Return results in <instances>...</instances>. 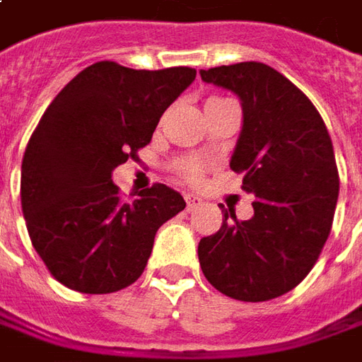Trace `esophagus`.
Segmentation results:
<instances>
[{"mask_svg": "<svg viewBox=\"0 0 362 362\" xmlns=\"http://www.w3.org/2000/svg\"><path fill=\"white\" fill-rule=\"evenodd\" d=\"M185 201H187V211H193V209H197V206L203 205V199H201L199 195H193V193L185 195Z\"/></svg>", "mask_w": 362, "mask_h": 362, "instance_id": "34e87169", "label": "esophagus"}]
</instances>
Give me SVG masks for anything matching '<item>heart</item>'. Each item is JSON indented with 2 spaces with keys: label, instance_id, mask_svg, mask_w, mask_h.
Instances as JSON below:
<instances>
[{
  "label": "heart",
  "instance_id": "1",
  "mask_svg": "<svg viewBox=\"0 0 362 362\" xmlns=\"http://www.w3.org/2000/svg\"><path fill=\"white\" fill-rule=\"evenodd\" d=\"M211 100H221V98H211ZM179 171L189 177V179H195L197 173H199V163L193 161V159H185V161L179 163Z\"/></svg>",
  "mask_w": 362,
  "mask_h": 362
}]
</instances>
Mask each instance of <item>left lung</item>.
I'll return each instance as SVG.
<instances>
[{
    "label": "left lung",
    "instance_id": "left-lung-1",
    "mask_svg": "<svg viewBox=\"0 0 362 362\" xmlns=\"http://www.w3.org/2000/svg\"><path fill=\"white\" fill-rule=\"evenodd\" d=\"M199 74L240 100L230 169L243 171V189L256 197L248 221L224 209L223 226L201 238V270L233 300L280 298L310 274L331 233L339 173L325 122L296 84L264 62Z\"/></svg>",
    "mask_w": 362,
    "mask_h": 362
}]
</instances>
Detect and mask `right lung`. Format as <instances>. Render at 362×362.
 <instances>
[{"label":"right lung","mask_w":362,"mask_h":362,"mask_svg":"<svg viewBox=\"0 0 362 362\" xmlns=\"http://www.w3.org/2000/svg\"><path fill=\"white\" fill-rule=\"evenodd\" d=\"M195 76L189 66L94 62L45 110L21 163V209L35 250L62 286L81 293L128 288L148 264L157 228L185 209L161 183L122 201L112 171L138 159Z\"/></svg>","instance_id":"right-lung-1"}]
</instances>
